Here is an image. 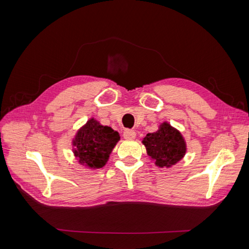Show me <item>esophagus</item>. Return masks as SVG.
<instances>
[{"label":"esophagus","instance_id":"34e87169","mask_svg":"<svg viewBox=\"0 0 249 249\" xmlns=\"http://www.w3.org/2000/svg\"><path fill=\"white\" fill-rule=\"evenodd\" d=\"M124 137L126 140H133L136 138V132L133 131V130H125L124 132Z\"/></svg>","mask_w":249,"mask_h":249}]
</instances>
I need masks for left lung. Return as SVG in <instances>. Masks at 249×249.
Listing matches in <instances>:
<instances>
[{
  "instance_id": "8db88e82",
  "label": "left lung",
  "mask_w": 249,
  "mask_h": 249,
  "mask_svg": "<svg viewBox=\"0 0 249 249\" xmlns=\"http://www.w3.org/2000/svg\"><path fill=\"white\" fill-rule=\"evenodd\" d=\"M142 143L149 159L160 168H170L187 153V143L182 133L167 122L162 123L156 132L148 133Z\"/></svg>"
}]
</instances>
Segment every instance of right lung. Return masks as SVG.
<instances>
[{"label":"right lung","mask_w":249,"mask_h":249,"mask_svg":"<svg viewBox=\"0 0 249 249\" xmlns=\"http://www.w3.org/2000/svg\"><path fill=\"white\" fill-rule=\"evenodd\" d=\"M120 140L117 131L90 118L77 131L71 140L72 154L78 163L88 169L103 168L113 148Z\"/></svg>","instance_id":"right-lung-1"}]
</instances>
